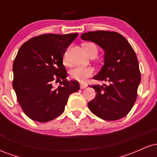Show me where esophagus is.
Returning <instances> with one entry per match:
<instances>
[{"label": "esophagus", "instance_id": "obj_1", "mask_svg": "<svg viewBox=\"0 0 157 157\" xmlns=\"http://www.w3.org/2000/svg\"><path fill=\"white\" fill-rule=\"evenodd\" d=\"M80 89H86V87H87V84H85V83H80Z\"/></svg>", "mask_w": 157, "mask_h": 157}]
</instances>
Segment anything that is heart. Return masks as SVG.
<instances>
[{
  "mask_svg": "<svg viewBox=\"0 0 157 157\" xmlns=\"http://www.w3.org/2000/svg\"><path fill=\"white\" fill-rule=\"evenodd\" d=\"M83 48L89 55H96L98 53L97 46L93 43H86L83 44ZM63 62L65 65L69 64L68 58V51L64 54L63 57ZM94 73V68L91 66H77L70 71V77L73 80L84 82L88 77H91Z\"/></svg>",
  "mask_w": 157,
  "mask_h": 157,
  "instance_id": "obj_1",
  "label": "heart"
}]
</instances>
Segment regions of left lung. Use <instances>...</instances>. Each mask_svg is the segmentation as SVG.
Wrapping results in <instances>:
<instances>
[{
  "label": "left lung",
  "instance_id": "1",
  "mask_svg": "<svg viewBox=\"0 0 157 157\" xmlns=\"http://www.w3.org/2000/svg\"><path fill=\"white\" fill-rule=\"evenodd\" d=\"M81 38L94 42L105 51L104 66L93 78L109 83L89 86L97 92L94 99L88 102L89 109L108 121L124 117L136 102L141 81L134 50L127 40L116 32H89L81 35Z\"/></svg>",
  "mask_w": 157,
  "mask_h": 157
}]
</instances>
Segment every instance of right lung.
Masks as SVG:
<instances>
[{"label": "right lung", "instance_id": "add662e5", "mask_svg": "<svg viewBox=\"0 0 157 157\" xmlns=\"http://www.w3.org/2000/svg\"><path fill=\"white\" fill-rule=\"evenodd\" d=\"M77 35L45 34L29 39L19 48L12 67V86L23 112L31 120L46 122L57 117L69 95L80 89L77 81L66 79L63 64L66 48ZM53 81H60L61 86L53 88Z\"/></svg>", "mask_w": 157, "mask_h": 157}]
</instances>
